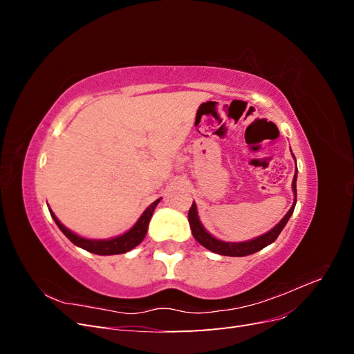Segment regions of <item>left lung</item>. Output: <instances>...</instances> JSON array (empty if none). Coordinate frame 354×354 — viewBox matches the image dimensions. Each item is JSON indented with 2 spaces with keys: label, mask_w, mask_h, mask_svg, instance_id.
Segmentation results:
<instances>
[{
  "label": "left lung",
  "mask_w": 354,
  "mask_h": 354,
  "mask_svg": "<svg viewBox=\"0 0 354 354\" xmlns=\"http://www.w3.org/2000/svg\"><path fill=\"white\" fill-rule=\"evenodd\" d=\"M292 156H294V153H292ZM294 159H295V156H294ZM295 167H297V162H295ZM292 192H294L292 207L289 208V211L285 214V217L279 223H277L272 230L261 234V236H257L254 239L245 241V242H226V241H221V239H217L216 236H212V234L205 227H203V224L201 223L199 216H198L196 203L194 201V203H192V207L189 209V214H187L192 234H194V238L202 246H205V248L209 250L211 252H216V254H220V255L245 257V255H250V254H254V252H259L260 250L264 248V246L273 243L277 239L279 233L283 230L285 224L292 216L295 203H297V169H295L294 180H292Z\"/></svg>",
  "instance_id": "8db88e82"
}]
</instances>
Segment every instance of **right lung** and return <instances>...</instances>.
Listing matches in <instances>:
<instances>
[{
	"label": "right lung",
	"mask_w": 354,
	"mask_h": 354,
	"mask_svg": "<svg viewBox=\"0 0 354 354\" xmlns=\"http://www.w3.org/2000/svg\"><path fill=\"white\" fill-rule=\"evenodd\" d=\"M159 201H160V198L156 199L155 202H152L151 205H149L143 211L140 218L136 221V224L130 230H127L125 233L120 234V236L109 238V239H88V238L80 236V234L73 233L72 230L63 226L60 220L56 217V214L53 212L50 208L48 209H50L53 220L56 221L57 227L63 232V234H65V236L73 245H77V246H80V248L88 251V252H93V254H97V255H115V254H125L128 251H131L133 248H136L138 243H142V241L145 239L146 233H147L149 221H151V217H152V214L159 203Z\"/></svg>",
	"instance_id": "obj_1"
}]
</instances>
